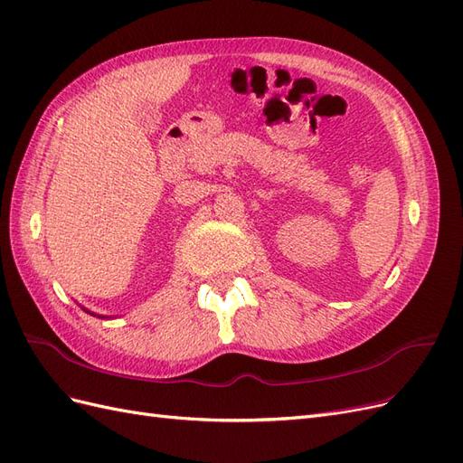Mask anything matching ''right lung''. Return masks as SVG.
Wrapping results in <instances>:
<instances>
[{
	"label": "right lung",
	"mask_w": 463,
	"mask_h": 463,
	"mask_svg": "<svg viewBox=\"0 0 463 463\" xmlns=\"http://www.w3.org/2000/svg\"><path fill=\"white\" fill-rule=\"evenodd\" d=\"M82 311H87V313H90L89 309H85V307H82ZM90 315H92V317H98V318H100V315H94V313H90ZM102 318H108V317H102Z\"/></svg>",
	"instance_id": "1"
}]
</instances>
